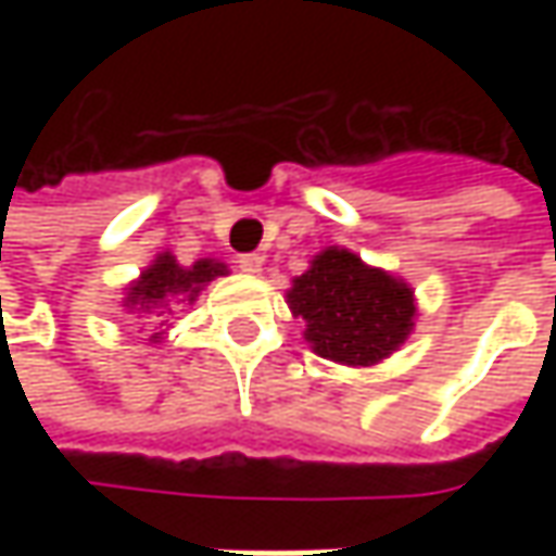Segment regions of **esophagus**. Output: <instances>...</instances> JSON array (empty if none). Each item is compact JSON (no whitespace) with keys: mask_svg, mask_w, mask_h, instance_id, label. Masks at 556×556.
<instances>
[{"mask_svg":"<svg viewBox=\"0 0 556 556\" xmlns=\"http://www.w3.org/2000/svg\"><path fill=\"white\" fill-rule=\"evenodd\" d=\"M235 263H238V268L247 271V275H260V271H263V256H260V253H241Z\"/></svg>","mask_w":556,"mask_h":556,"instance_id":"esophagus-1","label":"esophagus"}]
</instances>
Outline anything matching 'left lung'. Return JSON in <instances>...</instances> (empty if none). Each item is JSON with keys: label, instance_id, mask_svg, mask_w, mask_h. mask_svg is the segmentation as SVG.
<instances>
[{"label": "left lung", "instance_id": "1", "mask_svg": "<svg viewBox=\"0 0 556 556\" xmlns=\"http://www.w3.org/2000/svg\"><path fill=\"white\" fill-rule=\"evenodd\" d=\"M288 306L306 321V340L321 358L368 368L393 355L415 328V290L383 268L365 266L343 247L321 250L293 278Z\"/></svg>", "mask_w": 556, "mask_h": 556}]
</instances>
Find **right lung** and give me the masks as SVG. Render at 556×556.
<instances>
[{"label": "right lung", "instance_id": "add662e5", "mask_svg": "<svg viewBox=\"0 0 556 556\" xmlns=\"http://www.w3.org/2000/svg\"><path fill=\"white\" fill-rule=\"evenodd\" d=\"M219 275H228V268L216 260H198L194 266H179L173 253H161L151 266L141 271L139 281H132L126 288L123 306L129 312H154L166 309L173 300L194 303V296L201 293L203 285H210ZM154 343H157V337H154Z\"/></svg>", "mask_w": 556, "mask_h": 556}]
</instances>
